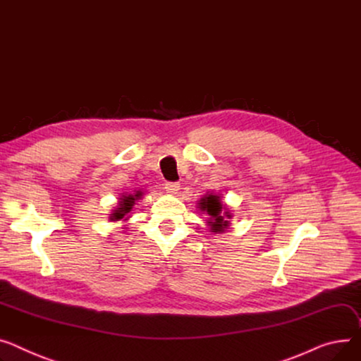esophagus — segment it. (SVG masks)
Wrapping results in <instances>:
<instances>
[{"label":"esophagus","instance_id":"34e87169","mask_svg":"<svg viewBox=\"0 0 361 361\" xmlns=\"http://www.w3.org/2000/svg\"><path fill=\"white\" fill-rule=\"evenodd\" d=\"M165 190H166V193L176 195L177 191L180 190V184H178V183H166V184H165Z\"/></svg>","mask_w":361,"mask_h":361}]
</instances>
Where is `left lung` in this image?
Returning <instances> with one entry per match:
<instances>
[{"label":"left lung","instance_id":"8db88e82","mask_svg":"<svg viewBox=\"0 0 361 361\" xmlns=\"http://www.w3.org/2000/svg\"><path fill=\"white\" fill-rule=\"evenodd\" d=\"M199 209L209 216L207 225L210 228V232L224 233L229 228V219L232 218V214L225 207V204H222L221 197L218 195L210 193L202 197L199 202Z\"/></svg>","mask_w":361,"mask_h":361}]
</instances>
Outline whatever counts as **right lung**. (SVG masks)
I'll use <instances>...</instances> for the list:
<instances>
[{"instance_id": "right-lung-1", "label": "right lung", "mask_w": 361, "mask_h": 361, "mask_svg": "<svg viewBox=\"0 0 361 361\" xmlns=\"http://www.w3.org/2000/svg\"><path fill=\"white\" fill-rule=\"evenodd\" d=\"M142 191L140 190H137L136 193H133V195H128V196H122L118 199V204H117V207L111 212V214L109 216V219L111 221V222H117V221H120V219H123V221H128V218H125V216L128 214V213H130V210L133 209V206H135V202L136 200H139L140 197H142Z\"/></svg>"}]
</instances>
